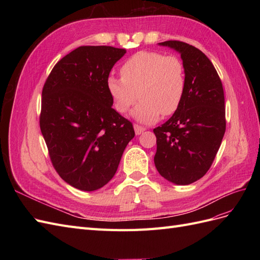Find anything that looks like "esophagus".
Instances as JSON below:
<instances>
[{"mask_svg": "<svg viewBox=\"0 0 260 260\" xmlns=\"http://www.w3.org/2000/svg\"><path fill=\"white\" fill-rule=\"evenodd\" d=\"M133 127H135V131H136V135L137 136L141 135V133H142L143 131H145V128L144 127H141V125H139V124H135V125H133Z\"/></svg>", "mask_w": 260, "mask_h": 260, "instance_id": "esophagus-1", "label": "esophagus"}]
</instances>
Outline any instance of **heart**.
I'll return each instance as SVG.
<instances>
[{
    "instance_id": "heart-1",
    "label": "heart",
    "mask_w": 260,
    "mask_h": 260,
    "mask_svg": "<svg viewBox=\"0 0 260 260\" xmlns=\"http://www.w3.org/2000/svg\"><path fill=\"white\" fill-rule=\"evenodd\" d=\"M120 73L122 78L109 76L106 80L114 108L119 114H125L136 104L138 93L141 102L132 117L142 123L156 122L161 114H175L182 103L185 69L175 55L141 51L123 62Z\"/></svg>"
}]
</instances>
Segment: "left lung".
Segmentation results:
<instances>
[{"mask_svg":"<svg viewBox=\"0 0 260 260\" xmlns=\"http://www.w3.org/2000/svg\"><path fill=\"white\" fill-rule=\"evenodd\" d=\"M159 45L180 53L186 86L178 111L154 129V162L169 182L186 185L205 176L221 144L225 132L223 88L212 62L195 46L175 40Z\"/></svg>","mask_w":260,"mask_h":260,"instance_id":"left-lung-1","label":"left lung"}]
</instances>
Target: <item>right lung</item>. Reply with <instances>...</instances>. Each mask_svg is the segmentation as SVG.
Listing matches in <instances>:
<instances>
[{"instance_id":"add662e5","label":"right lung","mask_w":260,"mask_h":260,"mask_svg":"<svg viewBox=\"0 0 260 260\" xmlns=\"http://www.w3.org/2000/svg\"><path fill=\"white\" fill-rule=\"evenodd\" d=\"M125 54L113 46H79L54 66L42 90L40 129L53 167L81 191H95L115 176L132 123L112 107L106 80Z\"/></svg>"}]
</instances>
